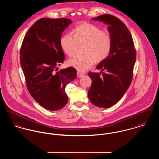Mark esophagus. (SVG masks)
Masks as SVG:
<instances>
[{
    "instance_id": "esophagus-1",
    "label": "esophagus",
    "mask_w": 159,
    "mask_h": 159,
    "mask_svg": "<svg viewBox=\"0 0 159 159\" xmlns=\"http://www.w3.org/2000/svg\"><path fill=\"white\" fill-rule=\"evenodd\" d=\"M84 74L83 73L80 72H77V76L78 78H82L83 76H84Z\"/></svg>"
}]
</instances>
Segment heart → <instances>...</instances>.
Segmentation results:
<instances>
[{
  "mask_svg": "<svg viewBox=\"0 0 159 159\" xmlns=\"http://www.w3.org/2000/svg\"><path fill=\"white\" fill-rule=\"evenodd\" d=\"M86 43L83 55H77L68 61L70 66L85 72L90 69L96 61H102L107 58L112 49V39L109 35L97 26L83 23L76 27L73 34L67 33L60 40L63 52L69 57L75 53L78 43Z\"/></svg>",
  "mask_w": 159,
  "mask_h": 159,
  "instance_id": "1",
  "label": "heart"
}]
</instances>
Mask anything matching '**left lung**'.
Segmentation results:
<instances>
[{
    "label": "left lung",
    "instance_id": "1",
    "mask_svg": "<svg viewBox=\"0 0 159 159\" xmlns=\"http://www.w3.org/2000/svg\"><path fill=\"white\" fill-rule=\"evenodd\" d=\"M109 25L112 49L109 57L97 69L106 72H89L92 83L88 97L95 106L109 108L124 95L130 86L136 61V50L130 31L125 24L112 15L99 16L92 19ZM103 75L101 76V73Z\"/></svg>",
    "mask_w": 159,
    "mask_h": 159
}]
</instances>
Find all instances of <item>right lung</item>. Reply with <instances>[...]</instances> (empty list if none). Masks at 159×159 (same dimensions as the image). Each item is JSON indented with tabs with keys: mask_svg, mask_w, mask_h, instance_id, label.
Masks as SVG:
<instances>
[{
	"mask_svg": "<svg viewBox=\"0 0 159 159\" xmlns=\"http://www.w3.org/2000/svg\"><path fill=\"white\" fill-rule=\"evenodd\" d=\"M72 22L66 18H41L29 29L20 47V62L27 89L47 110L58 111L66 105L65 88L76 77L73 67L55 72L64 60L61 36Z\"/></svg>",
	"mask_w": 159,
	"mask_h": 159,
	"instance_id": "add662e5",
	"label": "right lung"
}]
</instances>
